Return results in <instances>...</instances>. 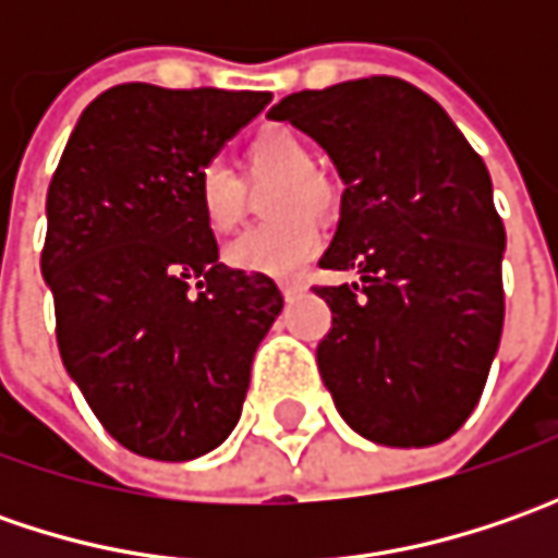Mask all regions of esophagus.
<instances>
[{
    "label": "esophagus",
    "mask_w": 558,
    "mask_h": 558,
    "mask_svg": "<svg viewBox=\"0 0 558 558\" xmlns=\"http://www.w3.org/2000/svg\"><path fill=\"white\" fill-rule=\"evenodd\" d=\"M298 291H304V282H282V294L286 298H294Z\"/></svg>",
    "instance_id": "obj_1"
}]
</instances>
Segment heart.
<instances>
[{
  "label": "heart",
  "instance_id": "obj_1",
  "mask_svg": "<svg viewBox=\"0 0 558 558\" xmlns=\"http://www.w3.org/2000/svg\"><path fill=\"white\" fill-rule=\"evenodd\" d=\"M313 148L289 126H267L245 145V180L279 185L269 195L267 226H251L223 247L229 267L267 276H291L319 251L323 229L316 214L335 207V185L323 170L313 167ZM226 163L207 161L195 177V204L204 226L214 235L232 232L247 204V185Z\"/></svg>",
  "mask_w": 558,
  "mask_h": 558
}]
</instances>
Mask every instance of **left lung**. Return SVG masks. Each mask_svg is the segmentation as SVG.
<instances>
[{
  "label": "left lung",
  "instance_id": "obj_1",
  "mask_svg": "<svg viewBox=\"0 0 558 558\" xmlns=\"http://www.w3.org/2000/svg\"><path fill=\"white\" fill-rule=\"evenodd\" d=\"M319 142L344 180L316 286L332 329L316 366L341 418L385 447H432L472 416L504 332L506 229L478 151L397 76L304 89L269 108Z\"/></svg>",
  "mask_w": 558,
  "mask_h": 558
}]
</instances>
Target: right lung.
<instances>
[{
    "label": "right lung",
    "mask_w": 558,
    "mask_h": 558,
    "mask_svg": "<svg viewBox=\"0 0 558 558\" xmlns=\"http://www.w3.org/2000/svg\"><path fill=\"white\" fill-rule=\"evenodd\" d=\"M269 98L114 86L80 114L49 185L39 267L64 369L105 432L148 460L229 438L282 313L269 276L220 264L195 204L198 170Z\"/></svg>",
    "instance_id": "right-lung-1"
}]
</instances>
